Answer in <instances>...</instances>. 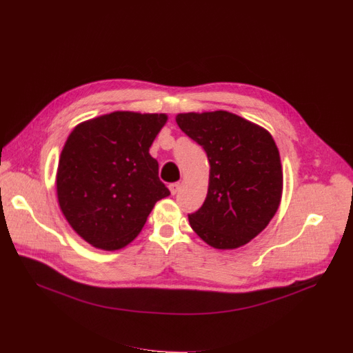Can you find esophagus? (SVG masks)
I'll use <instances>...</instances> for the list:
<instances>
[{"label": "esophagus", "instance_id": "34e87169", "mask_svg": "<svg viewBox=\"0 0 353 353\" xmlns=\"http://www.w3.org/2000/svg\"><path fill=\"white\" fill-rule=\"evenodd\" d=\"M169 189H170V193L174 196V194L180 190V183H172V184L169 185Z\"/></svg>", "mask_w": 353, "mask_h": 353}]
</instances>
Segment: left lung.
Segmentation results:
<instances>
[{"instance_id": "8db88e82", "label": "left lung", "mask_w": 353, "mask_h": 353, "mask_svg": "<svg viewBox=\"0 0 353 353\" xmlns=\"http://www.w3.org/2000/svg\"><path fill=\"white\" fill-rule=\"evenodd\" d=\"M179 128L197 142L210 163L208 190L189 221L219 250L239 248L275 216L283 196V168L272 136L225 110L179 113Z\"/></svg>"}]
</instances>
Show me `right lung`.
<instances>
[{
	"mask_svg": "<svg viewBox=\"0 0 353 353\" xmlns=\"http://www.w3.org/2000/svg\"><path fill=\"white\" fill-rule=\"evenodd\" d=\"M164 113L117 110L79 123L68 136L57 194L69 225L90 245L114 251L142 231L154 204L170 194L149 153Z\"/></svg>",
	"mask_w": 353,
	"mask_h": 353,
	"instance_id": "right-lung-1",
	"label": "right lung"
}]
</instances>
